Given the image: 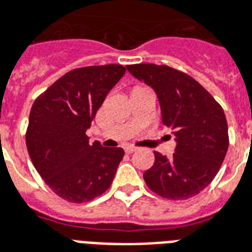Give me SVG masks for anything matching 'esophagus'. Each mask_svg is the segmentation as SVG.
I'll return each mask as SVG.
<instances>
[{
    "instance_id": "obj_1",
    "label": "esophagus",
    "mask_w": 252,
    "mask_h": 252,
    "mask_svg": "<svg viewBox=\"0 0 252 252\" xmlns=\"http://www.w3.org/2000/svg\"><path fill=\"white\" fill-rule=\"evenodd\" d=\"M124 150H126V154H130V153H133V151L137 150V147L136 146H126Z\"/></svg>"
}]
</instances>
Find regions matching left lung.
<instances>
[{"label": "left lung", "mask_w": 252, "mask_h": 252, "mask_svg": "<svg viewBox=\"0 0 252 252\" xmlns=\"http://www.w3.org/2000/svg\"><path fill=\"white\" fill-rule=\"evenodd\" d=\"M126 69L154 89L161 122L176 140L172 158L154 151L145 183L167 199L197 195L214 180L228 151V123L221 106L197 80L172 67L141 63Z\"/></svg>", "instance_id": "left-lung-1"}]
</instances>
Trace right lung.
<instances>
[{
	"instance_id": "1",
	"label": "right lung",
	"mask_w": 252,
	"mask_h": 252,
	"mask_svg": "<svg viewBox=\"0 0 252 252\" xmlns=\"http://www.w3.org/2000/svg\"><path fill=\"white\" fill-rule=\"evenodd\" d=\"M126 73L122 64L89 66L63 75L31 108L26 144L34 168L63 199L83 203L110 188L122 147L89 144L85 134L106 95Z\"/></svg>"
}]
</instances>
